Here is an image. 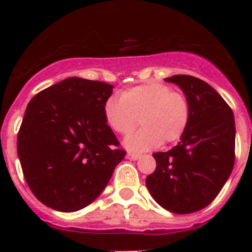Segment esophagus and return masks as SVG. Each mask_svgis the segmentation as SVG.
I'll list each match as a JSON object with an SVG mask.
<instances>
[{
	"mask_svg": "<svg viewBox=\"0 0 252 252\" xmlns=\"http://www.w3.org/2000/svg\"><path fill=\"white\" fill-rule=\"evenodd\" d=\"M126 157H127L128 159H131V160H137L140 158V155H139V154H131V153H128L127 155H126Z\"/></svg>",
	"mask_w": 252,
	"mask_h": 252,
	"instance_id": "34e87169",
	"label": "esophagus"
}]
</instances>
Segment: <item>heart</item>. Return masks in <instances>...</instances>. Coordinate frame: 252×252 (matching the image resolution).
<instances>
[{"mask_svg":"<svg viewBox=\"0 0 252 252\" xmlns=\"http://www.w3.org/2000/svg\"><path fill=\"white\" fill-rule=\"evenodd\" d=\"M107 126L117 135L126 136L124 145L133 153L153 150L161 144H171L183 136L190 120V104L187 95L170 86L157 82L124 90L119 98L108 97L103 103Z\"/></svg>","mask_w":252,"mask_h":252,"instance_id":"b5f03b06","label":"heart"}]
</instances>
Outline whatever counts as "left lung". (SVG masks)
I'll use <instances>...</instances> for the list:
<instances>
[{
	"label": "left lung",
	"mask_w": 252,
	"mask_h": 252,
	"mask_svg": "<svg viewBox=\"0 0 252 252\" xmlns=\"http://www.w3.org/2000/svg\"><path fill=\"white\" fill-rule=\"evenodd\" d=\"M165 81L178 84L187 95L190 120L177 146L153 154L157 169L146 178V187L162 208L187 215L208 206L230 177L235 119L220 93L199 78L179 74Z\"/></svg>",
	"instance_id": "8db88e82"
}]
</instances>
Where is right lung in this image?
Wrapping results in <instances>:
<instances>
[{
	"mask_svg": "<svg viewBox=\"0 0 252 252\" xmlns=\"http://www.w3.org/2000/svg\"><path fill=\"white\" fill-rule=\"evenodd\" d=\"M113 86L72 77L32 97L17 135L31 192L60 212L92 203L126 155L103 117Z\"/></svg>",
	"mask_w": 252,
	"mask_h": 252,
	"instance_id": "right-lung-1",
	"label": "right lung"
}]
</instances>
